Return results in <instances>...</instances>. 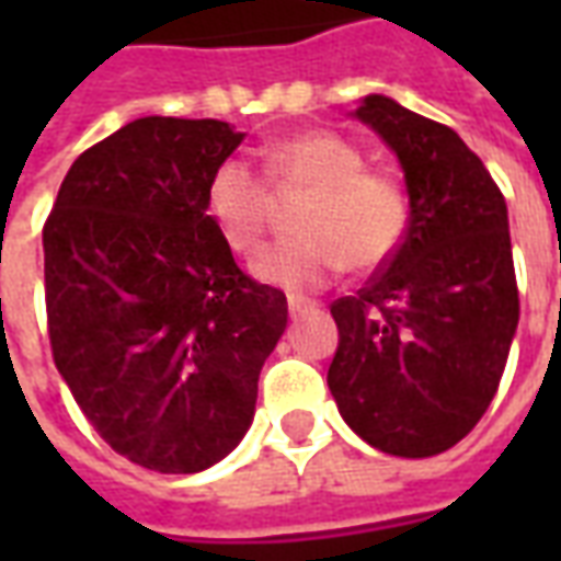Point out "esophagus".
<instances>
[{
    "mask_svg": "<svg viewBox=\"0 0 561 561\" xmlns=\"http://www.w3.org/2000/svg\"><path fill=\"white\" fill-rule=\"evenodd\" d=\"M312 300H306V297H297V294H288V312H291V318L304 316L306 309H312Z\"/></svg>",
    "mask_w": 561,
    "mask_h": 561,
    "instance_id": "1",
    "label": "esophagus"
}]
</instances>
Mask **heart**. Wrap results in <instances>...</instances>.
I'll return each mask as SVG.
<instances>
[{
  "label": "heart",
  "mask_w": 561,
  "mask_h": 561,
  "mask_svg": "<svg viewBox=\"0 0 561 561\" xmlns=\"http://www.w3.org/2000/svg\"><path fill=\"white\" fill-rule=\"evenodd\" d=\"M264 171L282 192L306 188L294 228L300 237L267 245L252 273L288 291H316L342 270L385 267L409 231V192L385 171H369L366 156L333 131H304L264 152ZM252 161H219L207 180L204 207L233 252H252L264 240L273 192Z\"/></svg>",
  "instance_id": "heart-1"
}]
</instances>
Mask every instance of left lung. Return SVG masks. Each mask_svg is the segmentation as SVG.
<instances>
[{"mask_svg":"<svg viewBox=\"0 0 561 561\" xmlns=\"http://www.w3.org/2000/svg\"><path fill=\"white\" fill-rule=\"evenodd\" d=\"M354 116L397 152L412 213L397 255L330 306L328 388L364 442L435 457L483 417L517 333L505 197L454 128L388 95H366Z\"/></svg>","mask_w":561,"mask_h":561,"instance_id":"8db88e82","label":"left lung"}]
</instances>
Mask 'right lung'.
I'll list each match as a JSON object with an SVG mask.
<instances>
[{
	"label": "right lung",
	"mask_w": 561,
	"mask_h": 561,
	"mask_svg": "<svg viewBox=\"0 0 561 561\" xmlns=\"http://www.w3.org/2000/svg\"><path fill=\"white\" fill-rule=\"evenodd\" d=\"M243 131L140 116L80 152L44 221L54 364L116 454L161 474L228 457L288 324L279 288L237 267L204 207Z\"/></svg>",
	"instance_id": "add662e5"
}]
</instances>
